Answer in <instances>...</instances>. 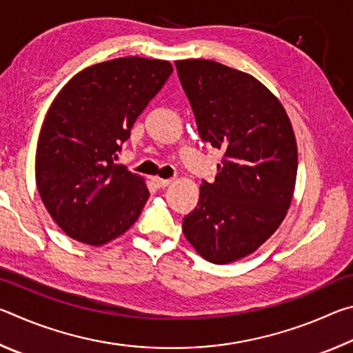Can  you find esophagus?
Returning a JSON list of instances; mask_svg holds the SVG:
<instances>
[{"instance_id": "esophagus-1", "label": "esophagus", "mask_w": 353, "mask_h": 353, "mask_svg": "<svg viewBox=\"0 0 353 353\" xmlns=\"http://www.w3.org/2000/svg\"><path fill=\"white\" fill-rule=\"evenodd\" d=\"M154 183L157 185L159 188H165L171 183V179H162V177H154Z\"/></svg>"}]
</instances>
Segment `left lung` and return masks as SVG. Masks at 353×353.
Instances as JSON below:
<instances>
[{
	"mask_svg": "<svg viewBox=\"0 0 353 353\" xmlns=\"http://www.w3.org/2000/svg\"><path fill=\"white\" fill-rule=\"evenodd\" d=\"M176 68L199 137L224 151L182 230L201 256L227 265L259 249L286 216L296 137L283 105L254 76L205 59L176 61Z\"/></svg>",
	"mask_w": 353,
	"mask_h": 353,
	"instance_id": "obj_1",
	"label": "left lung"
}]
</instances>
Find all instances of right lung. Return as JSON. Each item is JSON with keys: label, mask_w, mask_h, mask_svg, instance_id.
Returning a JSON list of instances; mask_svg holds the SVG:
<instances>
[{"label": "right lung", "mask_w": 353, "mask_h": 353, "mask_svg": "<svg viewBox=\"0 0 353 353\" xmlns=\"http://www.w3.org/2000/svg\"><path fill=\"white\" fill-rule=\"evenodd\" d=\"M171 73L168 61L113 59L71 77L52 101L35 152V182L70 238L103 246L139 219L149 198L145 179L115 160Z\"/></svg>", "instance_id": "right-lung-1"}]
</instances>
